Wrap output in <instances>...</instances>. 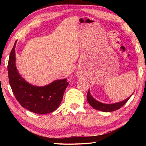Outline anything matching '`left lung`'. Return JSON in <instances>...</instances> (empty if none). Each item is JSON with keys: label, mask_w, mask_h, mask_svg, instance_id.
Returning a JSON list of instances; mask_svg holds the SVG:
<instances>
[{"label": "left lung", "mask_w": 146, "mask_h": 146, "mask_svg": "<svg viewBox=\"0 0 146 146\" xmlns=\"http://www.w3.org/2000/svg\"><path fill=\"white\" fill-rule=\"evenodd\" d=\"M132 95L127 98H126V99L120 101V102L113 104H104L95 99V98L92 97V95H91L90 90H89L87 94V100L88 103L90 104V105L91 106V107H93L94 109H95V110L101 111L104 112H111L117 110L121 107H122V106L127 102V100L129 99Z\"/></svg>", "instance_id": "8db88e82"}]
</instances>
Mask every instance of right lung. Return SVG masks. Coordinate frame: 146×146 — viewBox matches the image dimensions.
I'll return each mask as SVG.
<instances>
[{
    "mask_svg": "<svg viewBox=\"0 0 146 146\" xmlns=\"http://www.w3.org/2000/svg\"><path fill=\"white\" fill-rule=\"evenodd\" d=\"M9 55L8 72L9 85L17 101L29 111L44 115L55 111L60 104L66 88L67 79L55 80L44 86L32 85L20 75L16 66L15 46Z\"/></svg>",
    "mask_w": 146,
    "mask_h": 146,
    "instance_id": "add662e5",
    "label": "right lung"
}]
</instances>
